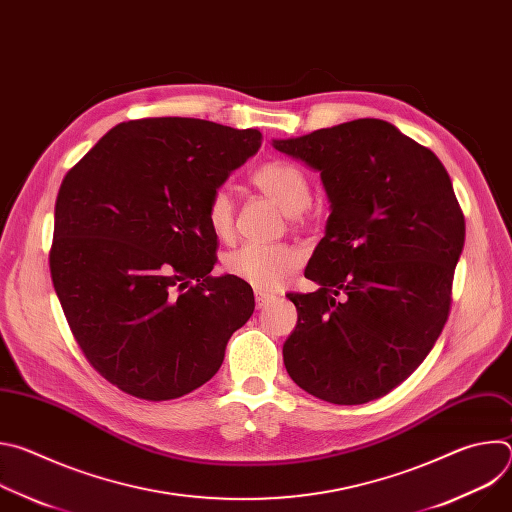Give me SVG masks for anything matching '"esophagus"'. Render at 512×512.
<instances>
[{
  "label": "esophagus",
  "instance_id": "esophagus-1",
  "mask_svg": "<svg viewBox=\"0 0 512 512\" xmlns=\"http://www.w3.org/2000/svg\"><path fill=\"white\" fill-rule=\"evenodd\" d=\"M275 296L273 294H267V291H257L255 294V302H257V308H265L269 302H273Z\"/></svg>",
  "mask_w": 512,
  "mask_h": 512
}]
</instances>
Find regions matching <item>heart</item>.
<instances>
[{"instance_id":"b5f03b06","label":"heart","mask_w":512,"mask_h":512,"mask_svg":"<svg viewBox=\"0 0 512 512\" xmlns=\"http://www.w3.org/2000/svg\"><path fill=\"white\" fill-rule=\"evenodd\" d=\"M253 184L279 204L289 214H302L312 200L310 180L296 164L285 160L265 162L253 174ZM206 223L210 233L227 241L235 227V204L227 188L212 192L206 204ZM302 263V253L283 243H247L225 257V269L229 275L253 285L255 289H277L285 277L294 273Z\"/></svg>"}]
</instances>
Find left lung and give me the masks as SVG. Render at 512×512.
<instances>
[{"label": "left lung", "instance_id": "1", "mask_svg": "<svg viewBox=\"0 0 512 512\" xmlns=\"http://www.w3.org/2000/svg\"><path fill=\"white\" fill-rule=\"evenodd\" d=\"M273 148L320 172L330 216L283 344L289 377L334 405L401 385L450 314L466 225L437 156L383 119H354Z\"/></svg>", "mask_w": 512, "mask_h": 512}]
</instances>
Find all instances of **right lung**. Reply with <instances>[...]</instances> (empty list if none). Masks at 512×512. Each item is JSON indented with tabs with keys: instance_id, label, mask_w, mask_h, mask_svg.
I'll use <instances>...</instances> for the list:
<instances>
[{
	"instance_id": "add662e5",
	"label": "right lung",
	"mask_w": 512,
	"mask_h": 512,
	"mask_svg": "<svg viewBox=\"0 0 512 512\" xmlns=\"http://www.w3.org/2000/svg\"><path fill=\"white\" fill-rule=\"evenodd\" d=\"M261 131L204 119L115 125L64 176L50 275L93 369L127 395L178 399L221 369L255 310L249 283L212 277L206 204Z\"/></svg>"
}]
</instances>
